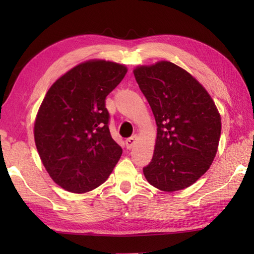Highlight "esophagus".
I'll return each instance as SVG.
<instances>
[{"label":"esophagus","instance_id":"1","mask_svg":"<svg viewBox=\"0 0 254 254\" xmlns=\"http://www.w3.org/2000/svg\"><path fill=\"white\" fill-rule=\"evenodd\" d=\"M136 141H137V135H133V136H131V137H128V139L126 140L127 147L128 149H131V148L133 147V145H134V144L136 143Z\"/></svg>","mask_w":254,"mask_h":254}]
</instances>
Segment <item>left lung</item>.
I'll list each match as a JSON object with an SVG mask.
<instances>
[{
    "label": "left lung",
    "instance_id": "obj_1",
    "mask_svg": "<svg viewBox=\"0 0 254 254\" xmlns=\"http://www.w3.org/2000/svg\"><path fill=\"white\" fill-rule=\"evenodd\" d=\"M133 74L158 127L145 179L168 192L191 186L209 169L218 149L222 122L213 98L194 76L166 60L137 66Z\"/></svg>",
    "mask_w": 254,
    "mask_h": 254
}]
</instances>
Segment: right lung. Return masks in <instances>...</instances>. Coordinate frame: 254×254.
I'll return each instance as SVG.
<instances>
[{
    "instance_id": "right-lung-1",
    "label": "right lung",
    "mask_w": 254,
    "mask_h": 254,
    "mask_svg": "<svg viewBox=\"0 0 254 254\" xmlns=\"http://www.w3.org/2000/svg\"><path fill=\"white\" fill-rule=\"evenodd\" d=\"M127 71L122 64L87 60L47 92L34 121V142L51 179L65 190L84 194L101 186L121 157L105 98Z\"/></svg>"
}]
</instances>
